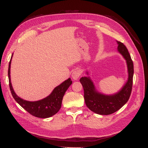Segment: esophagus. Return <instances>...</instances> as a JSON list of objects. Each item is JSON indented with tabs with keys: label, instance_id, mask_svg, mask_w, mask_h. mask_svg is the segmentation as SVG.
<instances>
[{
	"label": "esophagus",
	"instance_id": "34e87169",
	"mask_svg": "<svg viewBox=\"0 0 148 148\" xmlns=\"http://www.w3.org/2000/svg\"><path fill=\"white\" fill-rule=\"evenodd\" d=\"M82 71L80 69H75L74 70L72 73V77L74 80H77L79 77L81 75Z\"/></svg>",
	"mask_w": 148,
	"mask_h": 148
}]
</instances>
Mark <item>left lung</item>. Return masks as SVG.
Instances as JSON below:
<instances>
[{
  "label": "left lung",
  "instance_id": "8db88e82",
  "mask_svg": "<svg viewBox=\"0 0 148 148\" xmlns=\"http://www.w3.org/2000/svg\"><path fill=\"white\" fill-rule=\"evenodd\" d=\"M117 42L118 50L126 60L129 73L128 81L120 92L112 95H103L95 91L94 85L89 77H84L80 79L84 88L85 103L90 110L98 114L109 115L116 112L127 102L131 94L134 74L133 62L125 45L120 41Z\"/></svg>",
  "mask_w": 148,
  "mask_h": 148
}]
</instances>
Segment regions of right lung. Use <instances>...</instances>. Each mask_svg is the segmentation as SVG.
<instances>
[{"label":"right lung","instance_id":"obj_1","mask_svg":"<svg viewBox=\"0 0 148 148\" xmlns=\"http://www.w3.org/2000/svg\"><path fill=\"white\" fill-rule=\"evenodd\" d=\"M11 60L9 63L8 73L9 79V86L12 96L17 103H19V105L21 106L31 115L37 118H49L58 112L60 108H61L62 99H63L65 92H66L70 85L72 84L71 79H68L64 82H62L61 84H60L59 86H56L48 97L44 98L43 99L33 102L23 100L15 94L12 86L11 81H10Z\"/></svg>","mask_w":148,"mask_h":148}]
</instances>
